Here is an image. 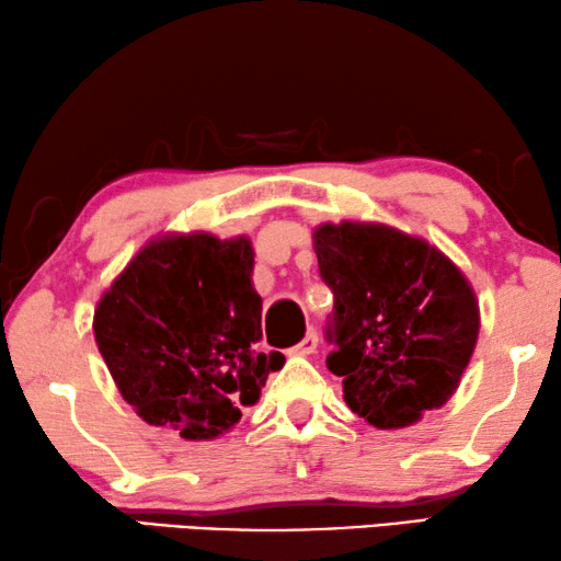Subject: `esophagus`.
Listing matches in <instances>:
<instances>
[{
  "label": "esophagus",
  "instance_id": "esophagus-1",
  "mask_svg": "<svg viewBox=\"0 0 561 561\" xmlns=\"http://www.w3.org/2000/svg\"><path fill=\"white\" fill-rule=\"evenodd\" d=\"M316 347H318V335H316V330H310V333L302 337L298 345H293L288 353L290 355H310V353H316Z\"/></svg>",
  "mask_w": 561,
  "mask_h": 561
}]
</instances>
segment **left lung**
<instances>
[{
  "mask_svg": "<svg viewBox=\"0 0 561 561\" xmlns=\"http://www.w3.org/2000/svg\"><path fill=\"white\" fill-rule=\"evenodd\" d=\"M313 248L335 296L328 370L343 378L347 408L378 430L443 408L480 335L465 273L425 238L367 220L320 224Z\"/></svg>",
  "mask_w": 561,
  "mask_h": 561,
  "instance_id": "obj_1",
  "label": "left lung"
}]
</instances>
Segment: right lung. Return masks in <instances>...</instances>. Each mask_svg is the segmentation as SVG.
<instances>
[{
  "instance_id": "add662e5",
  "label": "right lung",
  "mask_w": 561,
  "mask_h": 561,
  "mask_svg": "<svg viewBox=\"0 0 561 561\" xmlns=\"http://www.w3.org/2000/svg\"><path fill=\"white\" fill-rule=\"evenodd\" d=\"M251 275L245 236L163 233L104 290L99 353L141 420L183 439H216L241 420V405L259 402L286 357L259 351L263 300Z\"/></svg>"
}]
</instances>
